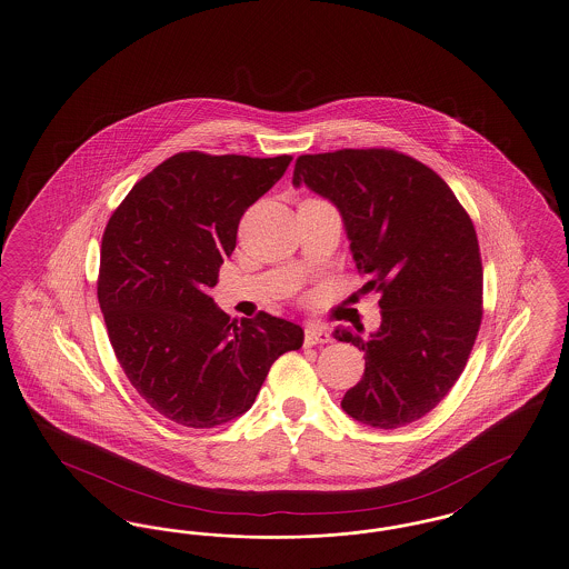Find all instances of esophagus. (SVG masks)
Instances as JSON below:
<instances>
[{
    "label": "esophagus",
    "instance_id": "34e87169",
    "mask_svg": "<svg viewBox=\"0 0 569 569\" xmlns=\"http://www.w3.org/2000/svg\"><path fill=\"white\" fill-rule=\"evenodd\" d=\"M330 341H332V335H330V330L323 323L309 321L305 326V345H321V342Z\"/></svg>",
    "mask_w": 569,
    "mask_h": 569
}]
</instances>
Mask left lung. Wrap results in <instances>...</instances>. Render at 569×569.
Here are the masks:
<instances>
[{
	"label": "left lung",
	"mask_w": 569,
	"mask_h": 569,
	"mask_svg": "<svg viewBox=\"0 0 569 569\" xmlns=\"http://www.w3.org/2000/svg\"><path fill=\"white\" fill-rule=\"evenodd\" d=\"M307 186L339 209L362 290L379 292L381 326L335 337L365 351L362 381L341 407L356 421L393 430L449 393L477 341L482 264L477 230L430 167L393 150H339L296 160Z\"/></svg>",
	"instance_id": "1"
}]
</instances>
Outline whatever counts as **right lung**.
Segmentation results:
<instances>
[{
    "mask_svg": "<svg viewBox=\"0 0 569 569\" xmlns=\"http://www.w3.org/2000/svg\"><path fill=\"white\" fill-rule=\"evenodd\" d=\"M292 157L180 152L133 186L101 241L99 307L137 393L186 428L248 412L274 360L302 347L288 319L230 321L209 290L237 246L239 220Z\"/></svg>",
    "mask_w": 569,
    "mask_h": 569,
    "instance_id": "add662e5",
    "label": "right lung"
}]
</instances>
